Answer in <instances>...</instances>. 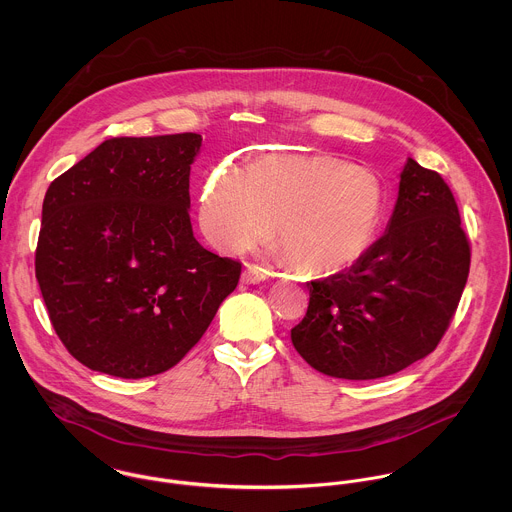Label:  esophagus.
<instances>
[{"label":"esophagus","instance_id":"1","mask_svg":"<svg viewBox=\"0 0 512 512\" xmlns=\"http://www.w3.org/2000/svg\"><path fill=\"white\" fill-rule=\"evenodd\" d=\"M268 278V270L258 266V264H248L244 274H242V282L244 284H260Z\"/></svg>","mask_w":512,"mask_h":512}]
</instances>
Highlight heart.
Wrapping results in <instances>:
<instances>
[{"label": "heart", "mask_w": 512, "mask_h": 512, "mask_svg": "<svg viewBox=\"0 0 512 512\" xmlns=\"http://www.w3.org/2000/svg\"><path fill=\"white\" fill-rule=\"evenodd\" d=\"M384 209L380 181L329 155H270L252 171L220 165L211 175L201 224L226 250L278 244L295 270L333 274L372 244Z\"/></svg>", "instance_id": "obj_1"}]
</instances>
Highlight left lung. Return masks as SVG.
Instances as JSON below:
<instances>
[{
  "label": "left lung",
  "mask_w": 512,
  "mask_h": 512,
  "mask_svg": "<svg viewBox=\"0 0 512 512\" xmlns=\"http://www.w3.org/2000/svg\"><path fill=\"white\" fill-rule=\"evenodd\" d=\"M471 246L451 189L412 157L388 230L345 272L307 282L292 329L315 370L347 380L400 372L438 347L467 284Z\"/></svg>",
  "instance_id": "8db88e82"
}]
</instances>
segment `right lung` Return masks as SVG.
<instances>
[{
	"mask_svg": "<svg viewBox=\"0 0 512 512\" xmlns=\"http://www.w3.org/2000/svg\"><path fill=\"white\" fill-rule=\"evenodd\" d=\"M199 134L110 138L47 189L35 276L78 363L118 378L177 365L242 264L203 248L189 219Z\"/></svg>",
	"mask_w": 512,
	"mask_h": 512,
	"instance_id": "right-lung-1",
	"label": "right lung"
}]
</instances>
